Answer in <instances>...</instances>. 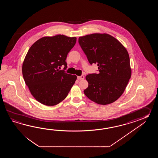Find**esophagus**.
<instances>
[{"mask_svg": "<svg viewBox=\"0 0 158 158\" xmlns=\"http://www.w3.org/2000/svg\"><path fill=\"white\" fill-rule=\"evenodd\" d=\"M84 78H85V77H84V76H78L77 79L78 80H84Z\"/></svg>", "mask_w": 158, "mask_h": 158, "instance_id": "34e87169", "label": "esophagus"}]
</instances>
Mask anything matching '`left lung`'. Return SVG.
I'll use <instances>...</instances> for the list:
<instances>
[{"instance_id":"8db88e82","label":"left lung","mask_w":158,"mask_h":158,"mask_svg":"<svg viewBox=\"0 0 158 158\" xmlns=\"http://www.w3.org/2000/svg\"><path fill=\"white\" fill-rule=\"evenodd\" d=\"M78 42L91 64H97L99 73L86 76L89 86L84 94L97 104L106 105L118 100L131 77L130 59L125 47L106 33L79 37Z\"/></svg>"}]
</instances>
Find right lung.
<instances>
[{
  "mask_svg": "<svg viewBox=\"0 0 158 158\" xmlns=\"http://www.w3.org/2000/svg\"><path fill=\"white\" fill-rule=\"evenodd\" d=\"M76 40L61 34L42 37L27 51L22 67L23 76L30 93L40 103L48 106L59 104L75 83L76 75L59 69L61 66L66 69L65 60Z\"/></svg>",
  "mask_w": 158,
  "mask_h": 158,
  "instance_id": "obj_1",
  "label": "right lung"
}]
</instances>
